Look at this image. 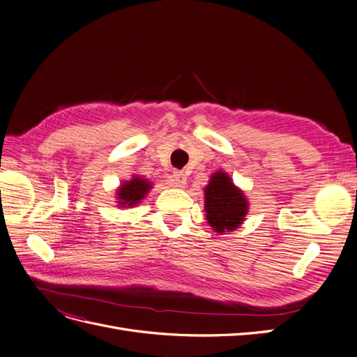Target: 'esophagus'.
Returning a JSON list of instances; mask_svg holds the SVG:
<instances>
[{"instance_id":"1","label":"esophagus","mask_w":357,"mask_h":357,"mask_svg":"<svg viewBox=\"0 0 357 357\" xmlns=\"http://www.w3.org/2000/svg\"><path fill=\"white\" fill-rule=\"evenodd\" d=\"M174 185L176 188H183L185 185H187V175H185L183 172H174Z\"/></svg>"}]
</instances>
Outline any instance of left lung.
Here are the masks:
<instances>
[{"label":"left lung","instance_id":"8db88e82","mask_svg":"<svg viewBox=\"0 0 357 357\" xmlns=\"http://www.w3.org/2000/svg\"><path fill=\"white\" fill-rule=\"evenodd\" d=\"M250 210V203L241 188L225 170H217L204 188L206 220L215 234L236 230Z\"/></svg>","mask_w":357,"mask_h":357}]
</instances>
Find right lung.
<instances>
[{
    "label": "right lung",
    "mask_w": 357,
    "mask_h": 357,
    "mask_svg": "<svg viewBox=\"0 0 357 357\" xmlns=\"http://www.w3.org/2000/svg\"><path fill=\"white\" fill-rule=\"evenodd\" d=\"M153 185L149 179L134 175L130 181H123L116 190V203L122 208H132L142 203Z\"/></svg>",
    "instance_id": "1"
}]
</instances>
